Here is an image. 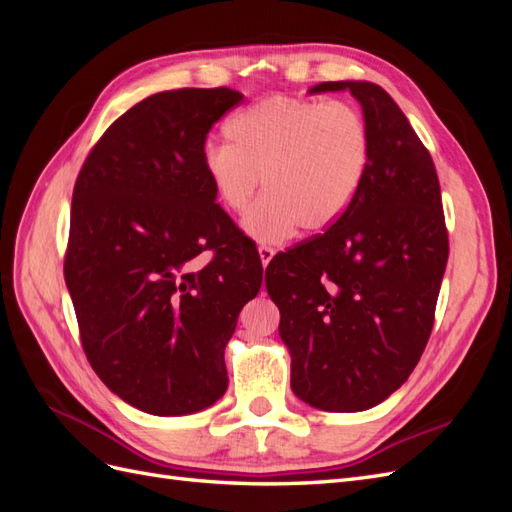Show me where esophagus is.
<instances>
[{
  "label": "esophagus",
  "mask_w": 512,
  "mask_h": 512,
  "mask_svg": "<svg viewBox=\"0 0 512 512\" xmlns=\"http://www.w3.org/2000/svg\"><path fill=\"white\" fill-rule=\"evenodd\" d=\"M258 254H260L262 267H267L269 262H271V258L275 256V247H271V245H258Z\"/></svg>",
  "instance_id": "1"
}]
</instances>
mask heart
I'll list each match as a JSON object with an SVG mask.
<instances>
[{
    "label": "heart",
    "mask_w": 512,
    "mask_h": 512,
    "mask_svg": "<svg viewBox=\"0 0 512 512\" xmlns=\"http://www.w3.org/2000/svg\"><path fill=\"white\" fill-rule=\"evenodd\" d=\"M226 145H209L203 168L220 203L243 213L260 177L267 194L245 215L256 241L275 243L301 226H333L363 188L371 162L365 117L346 102L271 96L232 115Z\"/></svg>",
    "instance_id": "1"
}]
</instances>
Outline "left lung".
<instances>
[{"mask_svg": "<svg viewBox=\"0 0 512 512\" xmlns=\"http://www.w3.org/2000/svg\"><path fill=\"white\" fill-rule=\"evenodd\" d=\"M361 102L371 162L350 209L316 235L277 254L265 275L280 307L290 386L327 412L378 406L427 346L448 260L436 166L386 91L367 81L309 89Z\"/></svg>", "mask_w": 512, "mask_h": 512, "instance_id": "left-lung-1", "label": "left lung"}]
</instances>
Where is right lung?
<instances>
[{
  "instance_id": "obj_1",
  "label": "right lung",
  "mask_w": 512,
  "mask_h": 512,
  "mask_svg": "<svg viewBox=\"0 0 512 512\" xmlns=\"http://www.w3.org/2000/svg\"><path fill=\"white\" fill-rule=\"evenodd\" d=\"M241 100L228 87L153 94L111 123L74 183L64 275L81 344L108 389L147 414L224 395V348L262 284L203 168L209 130ZM205 249L214 258L196 270Z\"/></svg>"
}]
</instances>
